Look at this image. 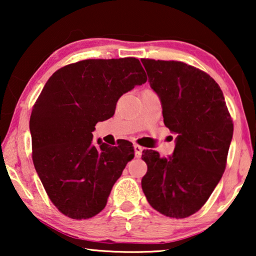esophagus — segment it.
<instances>
[{
  "mask_svg": "<svg viewBox=\"0 0 256 256\" xmlns=\"http://www.w3.org/2000/svg\"><path fill=\"white\" fill-rule=\"evenodd\" d=\"M134 150H135V157H138V158H140V157H141V155H142L143 148H142L141 146H138V144H134Z\"/></svg>",
  "mask_w": 256,
  "mask_h": 256,
  "instance_id": "obj_1",
  "label": "esophagus"
}]
</instances>
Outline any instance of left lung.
Listing matches in <instances>:
<instances>
[{
	"instance_id": "obj_1",
	"label": "left lung",
	"mask_w": 256,
	"mask_h": 256,
	"mask_svg": "<svg viewBox=\"0 0 256 256\" xmlns=\"http://www.w3.org/2000/svg\"><path fill=\"white\" fill-rule=\"evenodd\" d=\"M160 96L164 124L176 134L172 155L143 150L142 190L156 211L186 218L200 210L222 180L233 124L218 84L182 62L141 59Z\"/></svg>"
}]
</instances>
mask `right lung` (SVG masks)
I'll return each mask as SVG.
<instances>
[{
  "label": "right lung",
  "mask_w": 256,
  "mask_h": 256,
  "mask_svg": "<svg viewBox=\"0 0 256 256\" xmlns=\"http://www.w3.org/2000/svg\"><path fill=\"white\" fill-rule=\"evenodd\" d=\"M146 82L136 58L87 59L59 68L30 116L32 160L51 202L72 219L102 211L132 143H93L96 124L112 118L122 94Z\"/></svg>",
  "instance_id": "add662e5"
}]
</instances>
